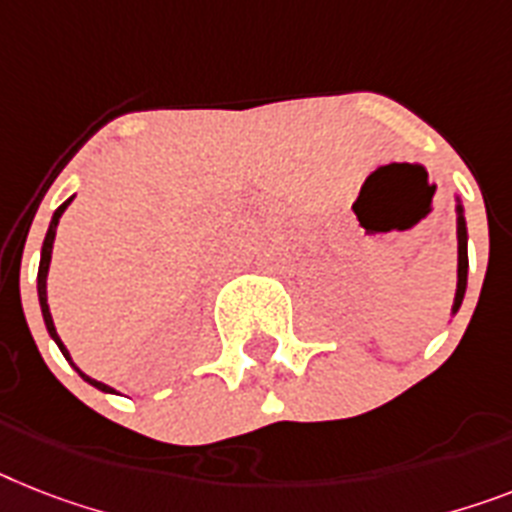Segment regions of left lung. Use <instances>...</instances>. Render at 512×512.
<instances>
[{"label":"left lung","mask_w":512,"mask_h":512,"mask_svg":"<svg viewBox=\"0 0 512 512\" xmlns=\"http://www.w3.org/2000/svg\"><path fill=\"white\" fill-rule=\"evenodd\" d=\"M468 285V232H466V219H463V206L458 201V287H455V303L453 314L463 303Z\"/></svg>","instance_id":"1"}]
</instances>
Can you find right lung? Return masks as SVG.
I'll return each instance as SVG.
<instances>
[{"label": "right lung", "instance_id": "right-lung-1", "mask_svg": "<svg viewBox=\"0 0 512 512\" xmlns=\"http://www.w3.org/2000/svg\"><path fill=\"white\" fill-rule=\"evenodd\" d=\"M70 201H73V198H67L65 204H62V206H59L57 211H54L52 222H49V230H46L44 246H41V264H38V303H41V314H44V324H46V329H49V335H52V340L57 342V345H59V350H62V356H65L67 361L73 363V358H70V353H67V348H65V342L59 340V335H57V327H54V319H52V311H49V303H46V274H49V261H52L54 235H57L59 217H62V214H65V209H67V206H70ZM73 369L78 371L80 377L86 379L88 384H94L96 390H101V392H114L112 387H109V384H104V382H96V379H91V377H88V374H83V371H80L78 366H75V363H73Z\"/></svg>", "mask_w": 512, "mask_h": 512}]
</instances>
